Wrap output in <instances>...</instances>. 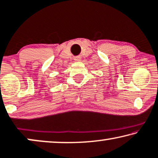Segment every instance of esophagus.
<instances>
[{
  "instance_id": "obj_1",
  "label": "esophagus",
  "mask_w": 158,
  "mask_h": 158,
  "mask_svg": "<svg viewBox=\"0 0 158 158\" xmlns=\"http://www.w3.org/2000/svg\"><path fill=\"white\" fill-rule=\"evenodd\" d=\"M80 57H76L75 58H74V60L75 61H79V60H80Z\"/></svg>"
}]
</instances>
